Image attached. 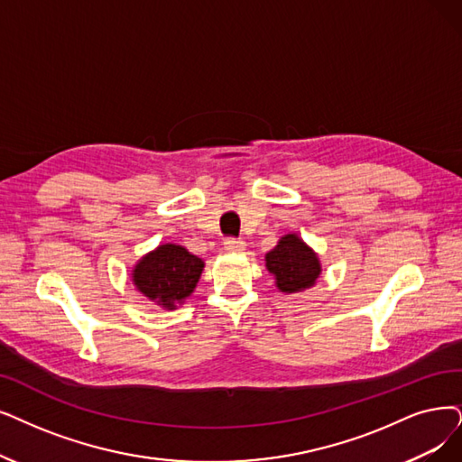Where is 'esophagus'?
<instances>
[{
  "label": "esophagus",
  "instance_id": "esophagus-1",
  "mask_svg": "<svg viewBox=\"0 0 462 462\" xmlns=\"http://www.w3.org/2000/svg\"><path fill=\"white\" fill-rule=\"evenodd\" d=\"M245 241H241V238H235V236H227L226 241H224V248L227 250V252H241V250H245Z\"/></svg>",
  "mask_w": 462,
  "mask_h": 462
}]
</instances>
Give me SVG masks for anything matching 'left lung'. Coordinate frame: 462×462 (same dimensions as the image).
<instances>
[{
    "instance_id": "1",
    "label": "left lung",
    "mask_w": 462,
    "mask_h": 462,
    "mask_svg": "<svg viewBox=\"0 0 462 462\" xmlns=\"http://www.w3.org/2000/svg\"><path fill=\"white\" fill-rule=\"evenodd\" d=\"M267 269L274 274L276 286L281 291L295 293L315 284L320 274V263L298 235H286L281 238L267 255Z\"/></svg>"
}]
</instances>
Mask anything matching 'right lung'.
<instances>
[{
    "label": "right lung",
    "instance_id": "1",
    "mask_svg": "<svg viewBox=\"0 0 462 462\" xmlns=\"http://www.w3.org/2000/svg\"><path fill=\"white\" fill-rule=\"evenodd\" d=\"M200 257L178 245H162L147 254L136 265L133 281L136 288L152 301L174 309L181 303L199 282L202 273Z\"/></svg>",
    "mask_w": 462,
    "mask_h": 462
}]
</instances>
